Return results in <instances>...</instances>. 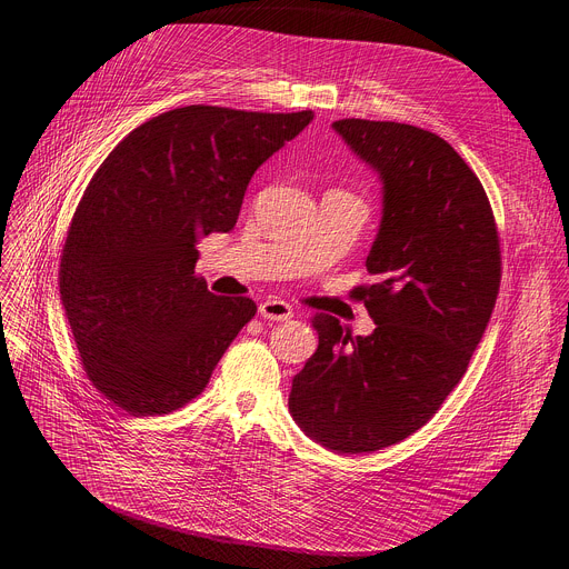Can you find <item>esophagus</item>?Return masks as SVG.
<instances>
[{"mask_svg": "<svg viewBox=\"0 0 569 569\" xmlns=\"http://www.w3.org/2000/svg\"><path fill=\"white\" fill-rule=\"evenodd\" d=\"M259 315L263 319H270V321H287V319L293 317V308L287 301H280V299H266L259 306Z\"/></svg>", "mask_w": 569, "mask_h": 569, "instance_id": "34e87169", "label": "esophagus"}]
</instances>
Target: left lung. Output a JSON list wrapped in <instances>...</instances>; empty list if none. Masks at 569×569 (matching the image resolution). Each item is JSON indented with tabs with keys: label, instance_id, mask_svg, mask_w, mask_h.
<instances>
[{
	"label": "left lung",
	"instance_id": "obj_1",
	"mask_svg": "<svg viewBox=\"0 0 569 569\" xmlns=\"http://www.w3.org/2000/svg\"><path fill=\"white\" fill-rule=\"evenodd\" d=\"M333 129L382 182L366 259L377 282L355 289L375 331L351 338L317 315L289 412L321 447L363 453L412 436L461 382L496 308L500 240L479 178L445 139L359 118Z\"/></svg>",
	"mask_w": 569,
	"mask_h": 569
}]
</instances>
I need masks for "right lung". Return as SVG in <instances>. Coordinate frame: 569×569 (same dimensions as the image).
<instances>
[{
    "mask_svg": "<svg viewBox=\"0 0 569 569\" xmlns=\"http://www.w3.org/2000/svg\"><path fill=\"white\" fill-rule=\"evenodd\" d=\"M315 118L184 106L133 129L80 199L60 263V293L92 385L133 417L197 398L252 299L208 291L199 240L236 227L263 161Z\"/></svg>",
    "mask_w": 569,
    "mask_h": 569,
    "instance_id": "add662e5",
    "label": "right lung"
}]
</instances>
